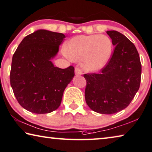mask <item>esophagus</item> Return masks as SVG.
Listing matches in <instances>:
<instances>
[{"mask_svg": "<svg viewBox=\"0 0 152 152\" xmlns=\"http://www.w3.org/2000/svg\"><path fill=\"white\" fill-rule=\"evenodd\" d=\"M75 74L76 75H81V74H83V72H82L81 69L78 67H75Z\"/></svg>", "mask_w": 152, "mask_h": 152, "instance_id": "34e87169", "label": "esophagus"}]
</instances>
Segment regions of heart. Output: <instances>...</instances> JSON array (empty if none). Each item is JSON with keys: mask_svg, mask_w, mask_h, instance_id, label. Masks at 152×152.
<instances>
[{"mask_svg": "<svg viewBox=\"0 0 152 152\" xmlns=\"http://www.w3.org/2000/svg\"><path fill=\"white\" fill-rule=\"evenodd\" d=\"M112 49V42L105 35L78 36L67 42L64 54L74 61L82 60L86 71L95 72L106 64Z\"/></svg>", "mask_w": 152, "mask_h": 152, "instance_id": "heart-1", "label": "heart"}]
</instances>
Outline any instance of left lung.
Segmentation results:
<instances>
[{"label":"left lung","mask_w":152,"mask_h":152,"mask_svg":"<svg viewBox=\"0 0 152 152\" xmlns=\"http://www.w3.org/2000/svg\"><path fill=\"white\" fill-rule=\"evenodd\" d=\"M115 46L114 53L99 74H85V100L100 114H112L126 108L138 91L141 64L131 40L115 30L107 31Z\"/></svg>","instance_id":"8db88e82"}]
</instances>
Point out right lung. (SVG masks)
Segmentation results:
<instances>
[{
	"label": "right lung",
	"instance_id": "right-lung-1",
	"mask_svg": "<svg viewBox=\"0 0 152 152\" xmlns=\"http://www.w3.org/2000/svg\"><path fill=\"white\" fill-rule=\"evenodd\" d=\"M66 38L64 34L38 30L23 38L14 53L10 83L21 107L47 114L61 104L64 91L74 76V67H55L51 60Z\"/></svg>",
	"mask_w": 152,
	"mask_h": 152
}]
</instances>
